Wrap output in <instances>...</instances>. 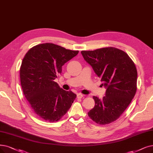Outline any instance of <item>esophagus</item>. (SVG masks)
I'll list each match as a JSON object with an SVG mask.
<instances>
[{"mask_svg": "<svg viewBox=\"0 0 153 153\" xmlns=\"http://www.w3.org/2000/svg\"><path fill=\"white\" fill-rule=\"evenodd\" d=\"M76 95H77V98H78V99H82V98L83 97V95L80 93H78Z\"/></svg>", "mask_w": 153, "mask_h": 153, "instance_id": "1", "label": "esophagus"}]
</instances>
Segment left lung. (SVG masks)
Here are the masks:
<instances>
[{
	"mask_svg": "<svg viewBox=\"0 0 153 153\" xmlns=\"http://www.w3.org/2000/svg\"><path fill=\"white\" fill-rule=\"evenodd\" d=\"M81 53L106 88L102 99L93 97L95 105L88 115L97 124L113 123L123 114L136 93L135 64L126 53L113 47L82 51Z\"/></svg>",
	"mask_w": 153,
	"mask_h": 153,
	"instance_id": "left-lung-1",
	"label": "left lung"
}]
</instances>
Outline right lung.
<instances>
[{
    "instance_id": "obj_1",
    "label": "right lung",
    "mask_w": 153,
    "mask_h": 153,
    "mask_svg": "<svg viewBox=\"0 0 153 153\" xmlns=\"http://www.w3.org/2000/svg\"><path fill=\"white\" fill-rule=\"evenodd\" d=\"M78 51L53 43L38 45L27 51L20 68L22 89L30 106L39 117L58 121L71 107L76 95L60 88L54 82L62 66Z\"/></svg>"
}]
</instances>
